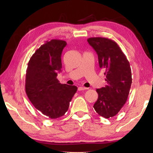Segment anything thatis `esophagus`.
Returning a JSON list of instances; mask_svg holds the SVG:
<instances>
[{
	"label": "esophagus",
	"instance_id": "obj_1",
	"mask_svg": "<svg viewBox=\"0 0 153 153\" xmlns=\"http://www.w3.org/2000/svg\"><path fill=\"white\" fill-rule=\"evenodd\" d=\"M87 89H88V88H85L84 86H79V87H78V90H79H79H87Z\"/></svg>",
	"mask_w": 153,
	"mask_h": 153
}]
</instances>
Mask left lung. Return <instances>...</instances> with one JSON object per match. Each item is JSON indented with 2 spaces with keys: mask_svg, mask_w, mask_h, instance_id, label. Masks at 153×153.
Listing matches in <instances>:
<instances>
[{
  "mask_svg": "<svg viewBox=\"0 0 153 153\" xmlns=\"http://www.w3.org/2000/svg\"><path fill=\"white\" fill-rule=\"evenodd\" d=\"M87 41L97 52L107 82L105 87L97 89L98 97L93 107L102 117H112L128 99L132 82L130 65L115 41L101 37L90 38Z\"/></svg>",
  "mask_w": 153,
  "mask_h": 153,
  "instance_id": "obj_1",
  "label": "left lung"
}]
</instances>
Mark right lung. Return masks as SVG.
<instances>
[{"instance_id": "obj_1", "label": "right lung", "mask_w": 153, "mask_h": 153, "mask_svg": "<svg viewBox=\"0 0 153 153\" xmlns=\"http://www.w3.org/2000/svg\"><path fill=\"white\" fill-rule=\"evenodd\" d=\"M67 42L47 41L37 49L27 64L25 92L34 107L51 119L63 116L76 92V86L61 84L56 78L61 71V54Z\"/></svg>"}]
</instances>
